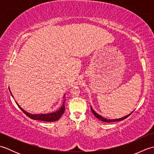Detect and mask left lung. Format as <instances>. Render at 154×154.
I'll use <instances>...</instances> for the list:
<instances>
[{
  "mask_svg": "<svg viewBox=\"0 0 154 154\" xmlns=\"http://www.w3.org/2000/svg\"><path fill=\"white\" fill-rule=\"evenodd\" d=\"M91 111H92V112H93V114H94V116H96L98 119H99L100 120H101V121H103V122H119V121H120V120H124V119H126L127 117H128L130 114H132V112L130 113V114H128V115H126V116H124V117H122V118H121V119H113V120H110V119H106L105 118H104V117H103V116H101L100 115H99V114H97L96 112H94V110L92 109V107L91 106Z\"/></svg>",
  "mask_w": 154,
  "mask_h": 154,
  "instance_id": "left-lung-1",
  "label": "left lung"
}]
</instances>
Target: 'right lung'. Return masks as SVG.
I'll return each mask as SVG.
<instances>
[{"label": "right lung", "mask_w": 154, "mask_h": 154, "mask_svg": "<svg viewBox=\"0 0 154 154\" xmlns=\"http://www.w3.org/2000/svg\"><path fill=\"white\" fill-rule=\"evenodd\" d=\"M9 91H10V89H9ZM10 92H11V91H10ZM11 95L13 97V95L12 94V93H11ZM65 101V99L64 100L61 107L58 110H57L56 112H54L52 113H48V114H30L29 112H26V111H25L23 109H22L20 106L16 102V103L17 104V105L20 108V109L22 112L26 114V115L28 116L29 118H30V119H32L41 120V121H45V122H54V121H56V120L60 119L61 116H62V114H63L65 109V105H64Z\"/></svg>", "instance_id": "right-lung-1"}]
</instances>
